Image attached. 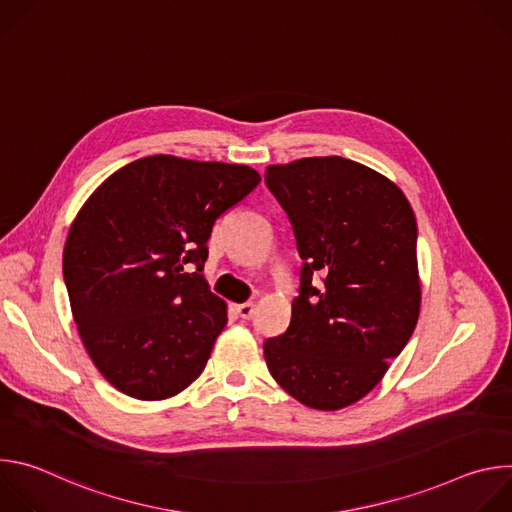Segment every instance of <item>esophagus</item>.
Returning a JSON list of instances; mask_svg holds the SVG:
<instances>
[{
  "label": "esophagus",
  "instance_id": "obj_1",
  "mask_svg": "<svg viewBox=\"0 0 512 512\" xmlns=\"http://www.w3.org/2000/svg\"><path fill=\"white\" fill-rule=\"evenodd\" d=\"M253 312H255V304H253V302H247V304L237 306V314H239L243 320H249V318L253 316Z\"/></svg>",
  "mask_w": 512,
  "mask_h": 512
}]
</instances>
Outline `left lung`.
<instances>
[{
  "label": "left lung",
  "mask_w": 512,
  "mask_h": 512,
  "mask_svg": "<svg viewBox=\"0 0 512 512\" xmlns=\"http://www.w3.org/2000/svg\"><path fill=\"white\" fill-rule=\"evenodd\" d=\"M265 184L302 257L291 322L263 344L267 369L304 405L342 409L383 379L415 330V214L393 182L338 156L269 166Z\"/></svg>",
  "instance_id": "left-lung-1"
}]
</instances>
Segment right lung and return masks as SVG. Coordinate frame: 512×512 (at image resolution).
Segmentation results:
<instances>
[{
    "label": "right lung",
    "mask_w": 512,
    "mask_h": 512,
    "mask_svg": "<svg viewBox=\"0 0 512 512\" xmlns=\"http://www.w3.org/2000/svg\"><path fill=\"white\" fill-rule=\"evenodd\" d=\"M249 166L148 156L111 174L70 227L62 275L95 367L160 401L200 377L227 306L204 275L214 221L257 184Z\"/></svg>",
    "instance_id": "obj_1"
}]
</instances>
